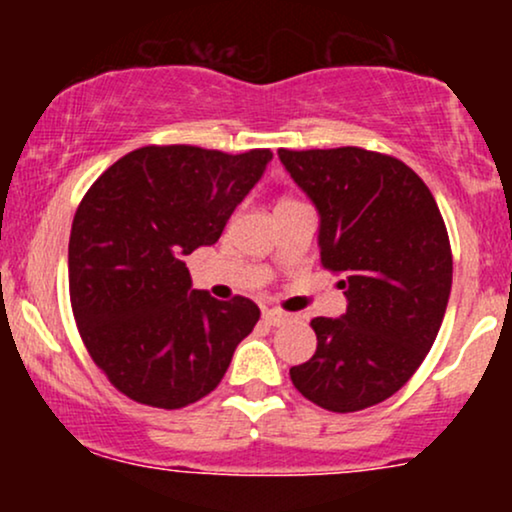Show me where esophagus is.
Returning a JSON list of instances; mask_svg holds the SVG:
<instances>
[{"mask_svg":"<svg viewBox=\"0 0 512 512\" xmlns=\"http://www.w3.org/2000/svg\"><path fill=\"white\" fill-rule=\"evenodd\" d=\"M262 320L267 322V325L279 327V325H286V322H289V313H284V310H276V308H267L262 313Z\"/></svg>","mask_w":512,"mask_h":512,"instance_id":"1","label":"esophagus"}]
</instances>
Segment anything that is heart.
<instances>
[{
	"mask_svg": "<svg viewBox=\"0 0 512 512\" xmlns=\"http://www.w3.org/2000/svg\"><path fill=\"white\" fill-rule=\"evenodd\" d=\"M284 202H291V199H284Z\"/></svg>",
	"mask_w": 512,
	"mask_h": 512,
	"instance_id": "b5f03b06",
	"label": "heart"
}]
</instances>
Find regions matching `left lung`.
I'll use <instances>...</instances> for the list:
<instances>
[{
    "instance_id": "8db88e82",
    "label": "left lung",
    "mask_w": 512,
    "mask_h": 512,
    "mask_svg": "<svg viewBox=\"0 0 512 512\" xmlns=\"http://www.w3.org/2000/svg\"><path fill=\"white\" fill-rule=\"evenodd\" d=\"M320 211V262L342 274L346 315L315 317L317 349L291 368L305 399L349 414L385 402L436 342L452 286L448 228L426 182L395 156L279 149Z\"/></svg>"
}]
</instances>
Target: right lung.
<instances>
[{
  "label": "right lung",
  "instance_id": "add662e5",
  "mask_svg": "<svg viewBox=\"0 0 512 512\" xmlns=\"http://www.w3.org/2000/svg\"><path fill=\"white\" fill-rule=\"evenodd\" d=\"M269 161V149L151 144L88 187L69 236V301L88 356L122 395L182 409L221 383L260 308L190 289L185 255L221 238Z\"/></svg>",
  "mask_w": 512,
  "mask_h": 512
}]
</instances>
